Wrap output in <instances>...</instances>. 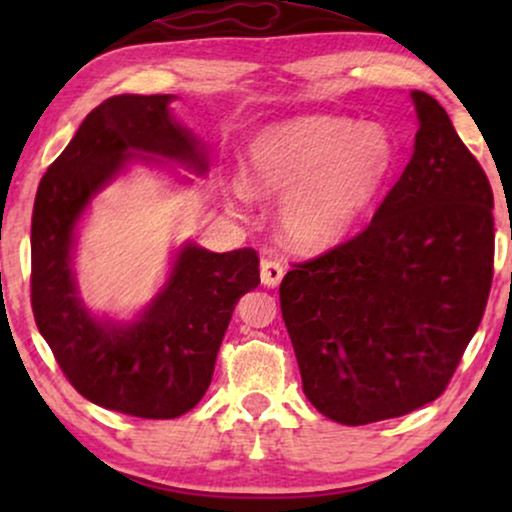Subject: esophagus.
Segmentation results:
<instances>
[{
    "mask_svg": "<svg viewBox=\"0 0 512 512\" xmlns=\"http://www.w3.org/2000/svg\"><path fill=\"white\" fill-rule=\"evenodd\" d=\"M284 265L279 261H263L261 263V282L263 286H268V289H275V286L282 282L284 277Z\"/></svg>",
    "mask_w": 512,
    "mask_h": 512,
    "instance_id": "1",
    "label": "esophagus"
}]
</instances>
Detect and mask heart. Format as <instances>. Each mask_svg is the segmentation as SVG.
<instances>
[{"instance_id": "b5f03b06", "label": "heart", "mask_w": 512, "mask_h": 512, "mask_svg": "<svg viewBox=\"0 0 512 512\" xmlns=\"http://www.w3.org/2000/svg\"><path fill=\"white\" fill-rule=\"evenodd\" d=\"M396 165L389 132L340 116H298L251 139L242 200L284 198L279 233L303 254H324L347 240L380 198Z\"/></svg>"}]
</instances>
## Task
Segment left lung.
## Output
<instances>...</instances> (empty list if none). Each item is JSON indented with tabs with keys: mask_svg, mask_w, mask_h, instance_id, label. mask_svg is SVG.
Returning <instances> with one entry per match:
<instances>
[{
	"mask_svg": "<svg viewBox=\"0 0 512 512\" xmlns=\"http://www.w3.org/2000/svg\"><path fill=\"white\" fill-rule=\"evenodd\" d=\"M419 130L370 226L300 263L279 303L303 391L347 426L436 401L478 331L494 265V195L447 111L412 90Z\"/></svg>",
	"mask_w": 512,
	"mask_h": 512,
	"instance_id": "obj_1",
	"label": "left lung"
}]
</instances>
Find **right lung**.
Segmentation results:
<instances>
[{"label":"right lung","mask_w":512,"mask_h":512,"mask_svg":"<svg viewBox=\"0 0 512 512\" xmlns=\"http://www.w3.org/2000/svg\"><path fill=\"white\" fill-rule=\"evenodd\" d=\"M174 95H116L90 111L48 167L32 212V312L62 373L107 410L174 419L205 396L216 354L244 293L261 284L258 254H214L184 242L170 275L135 319L83 303L74 247L90 202L132 163L207 172L205 144L172 114Z\"/></svg>","instance_id":"right-lung-1"}]
</instances>
